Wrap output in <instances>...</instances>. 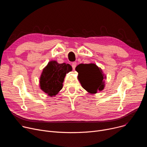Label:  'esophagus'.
<instances>
[{"mask_svg": "<svg viewBox=\"0 0 147 147\" xmlns=\"http://www.w3.org/2000/svg\"><path fill=\"white\" fill-rule=\"evenodd\" d=\"M76 65H77V63L76 62H73L72 64H71V66H72V68L73 70L75 69L76 67Z\"/></svg>", "mask_w": 147, "mask_h": 147, "instance_id": "34e87169", "label": "esophagus"}]
</instances>
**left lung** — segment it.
<instances>
[{
  "label": "left lung",
  "instance_id": "left-lung-1",
  "mask_svg": "<svg viewBox=\"0 0 147 147\" xmlns=\"http://www.w3.org/2000/svg\"><path fill=\"white\" fill-rule=\"evenodd\" d=\"M78 78L83 88L88 92L95 94L104 88L103 75L95 64H80L76 67Z\"/></svg>",
  "mask_w": 147,
  "mask_h": 147
}]
</instances>
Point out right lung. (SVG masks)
<instances>
[{"label": "right lung", "mask_w": 147, "mask_h": 147, "mask_svg": "<svg viewBox=\"0 0 147 147\" xmlns=\"http://www.w3.org/2000/svg\"><path fill=\"white\" fill-rule=\"evenodd\" d=\"M71 70L72 67L69 64H59L56 61L49 62L40 78L41 90L51 96L56 95L63 87L66 73Z\"/></svg>", "instance_id": "add662e5"}]
</instances>
